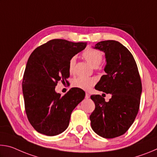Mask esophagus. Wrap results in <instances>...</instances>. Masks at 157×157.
<instances>
[{
  "label": "esophagus",
  "instance_id": "obj_1",
  "mask_svg": "<svg viewBox=\"0 0 157 157\" xmlns=\"http://www.w3.org/2000/svg\"><path fill=\"white\" fill-rule=\"evenodd\" d=\"M85 98H86V99H89L90 98V95L88 94V93H86V95H85Z\"/></svg>",
  "mask_w": 157,
  "mask_h": 157
}]
</instances>
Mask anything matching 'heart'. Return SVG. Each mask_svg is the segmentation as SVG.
<instances>
[{
    "instance_id": "1",
    "label": "heart",
    "mask_w": 157,
    "mask_h": 157,
    "mask_svg": "<svg viewBox=\"0 0 157 157\" xmlns=\"http://www.w3.org/2000/svg\"><path fill=\"white\" fill-rule=\"evenodd\" d=\"M82 56L91 64L93 67L97 68L102 61L103 55L100 50L96 49H87L83 52ZM76 63V57H71L68 62V71L70 73H73ZM96 79L94 78L86 77H78L74 79L72 82L73 86L83 90H89L95 84Z\"/></svg>"
}]
</instances>
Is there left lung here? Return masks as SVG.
<instances>
[{"instance_id": "obj_1", "label": "left lung", "mask_w": 157, "mask_h": 157, "mask_svg": "<svg viewBox=\"0 0 157 157\" xmlns=\"http://www.w3.org/2000/svg\"><path fill=\"white\" fill-rule=\"evenodd\" d=\"M95 49L105 52L106 74L95 89L111 95L109 102L100 95H92L95 105L90 116L94 131L105 139L124 134L136 118L139 109L142 84L136 63L129 50L120 42H98Z\"/></svg>"}]
</instances>
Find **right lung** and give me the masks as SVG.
<instances>
[{
    "instance_id": "add662e5",
    "label": "right lung",
    "mask_w": 157,
    "mask_h": 157,
    "mask_svg": "<svg viewBox=\"0 0 157 157\" xmlns=\"http://www.w3.org/2000/svg\"><path fill=\"white\" fill-rule=\"evenodd\" d=\"M86 46V42L52 39L32 52L23 75L22 89L25 113L36 132L52 136L67 129L71 113L84 100L85 92L71 89L61 96L55 91V86L59 81L67 82L69 60Z\"/></svg>"
}]
</instances>
